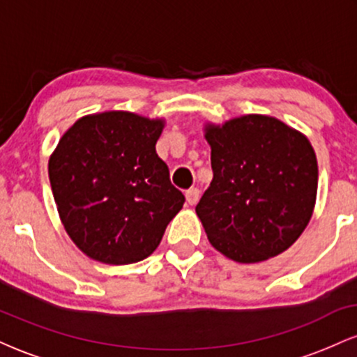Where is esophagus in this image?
<instances>
[{
  "instance_id": "1",
  "label": "esophagus",
  "mask_w": 357,
  "mask_h": 357,
  "mask_svg": "<svg viewBox=\"0 0 357 357\" xmlns=\"http://www.w3.org/2000/svg\"><path fill=\"white\" fill-rule=\"evenodd\" d=\"M198 199H199L198 188H191V190L186 191V203L190 204V206H195V204L198 203Z\"/></svg>"
}]
</instances>
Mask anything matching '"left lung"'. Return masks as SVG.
<instances>
[{"label": "left lung", "mask_w": 357, "mask_h": 357, "mask_svg": "<svg viewBox=\"0 0 357 357\" xmlns=\"http://www.w3.org/2000/svg\"><path fill=\"white\" fill-rule=\"evenodd\" d=\"M213 181L196 204L210 243L240 264L292 247L312 216L317 159L309 139L275 117L208 124Z\"/></svg>", "instance_id": "1"}]
</instances>
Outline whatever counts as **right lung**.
I'll list each match as a JSON object with an SVG mask.
<instances>
[{
	"instance_id": "right-lung-1",
	"label": "right lung",
	"mask_w": 357,
	"mask_h": 357,
	"mask_svg": "<svg viewBox=\"0 0 357 357\" xmlns=\"http://www.w3.org/2000/svg\"><path fill=\"white\" fill-rule=\"evenodd\" d=\"M165 127L124 110L79 119L61 136L48 176L65 230L85 255L109 265L144 260L184 204L155 154Z\"/></svg>"
}]
</instances>
